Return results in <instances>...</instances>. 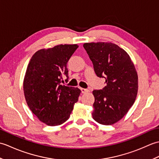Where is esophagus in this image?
<instances>
[{"label": "esophagus", "mask_w": 159, "mask_h": 159, "mask_svg": "<svg viewBox=\"0 0 159 159\" xmlns=\"http://www.w3.org/2000/svg\"><path fill=\"white\" fill-rule=\"evenodd\" d=\"M80 90H81V92H82L83 93H87V92H89V91L88 89H84V88H80Z\"/></svg>", "instance_id": "34e87169"}]
</instances>
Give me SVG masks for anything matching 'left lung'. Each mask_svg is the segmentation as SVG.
Segmentation results:
<instances>
[{
	"label": "left lung",
	"instance_id": "obj_1",
	"mask_svg": "<svg viewBox=\"0 0 159 159\" xmlns=\"http://www.w3.org/2000/svg\"><path fill=\"white\" fill-rule=\"evenodd\" d=\"M98 77L105 79L102 89L93 90V120L103 125H112L126 115L135 101L138 76L128 54L111 42L83 44Z\"/></svg>",
	"mask_w": 159,
	"mask_h": 159
}]
</instances>
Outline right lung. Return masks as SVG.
Here are the masks:
<instances>
[{
    "mask_svg": "<svg viewBox=\"0 0 159 159\" xmlns=\"http://www.w3.org/2000/svg\"><path fill=\"white\" fill-rule=\"evenodd\" d=\"M77 44H60L41 49L31 57L23 82L29 109L48 126H59L70 118L80 93L79 88L61 85L68 79L67 63Z\"/></svg>",
    "mask_w": 159,
    "mask_h": 159,
    "instance_id": "1",
    "label": "right lung"
}]
</instances>
